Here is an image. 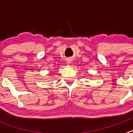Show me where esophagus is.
Masks as SVG:
<instances>
[{"instance_id":"34e87169","label":"esophagus","mask_w":133,"mask_h":133,"mask_svg":"<svg viewBox=\"0 0 133 133\" xmlns=\"http://www.w3.org/2000/svg\"><path fill=\"white\" fill-rule=\"evenodd\" d=\"M70 59H68L67 60V63H70Z\"/></svg>"}]
</instances>
